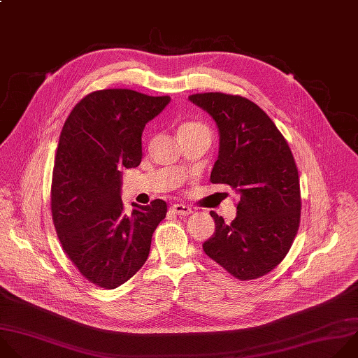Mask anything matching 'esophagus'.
<instances>
[{
  "label": "esophagus",
  "mask_w": 358,
  "mask_h": 358,
  "mask_svg": "<svg viewBox=\"0 0 358 358\" xmlns=\"http://www.w3.org/2000/svg\"><path fill=\"white\" fill-rule=\"evenodd\" d=\"M171 210H172L175 214H178V216H187V214L192 213V208H190L189 206H186V204H179V203L173 204V206L171 207Z\"/></svg>",
  "instance_id": "esophagus-1"
}]
</instances>
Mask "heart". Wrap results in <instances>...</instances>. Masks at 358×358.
Returning <instances> with one entry per match:
<instances>
[{
  "label": "heart",
  "mask_w": 358,
  "mask_h": 358,
  "mask_svg": "<svg viewBox=\"0 0 358 358\" xmlns=\"http://www.w3.org/2000/svg\"><path fill=\"white\" fill-rule=\"evenodd\" d=\"M199 129H207L203 124L200 122H194V121H186L182 122L178 128V134H185V132H193V131H199Z\"/></svg>",
  "instance_id": "b5f03b06"
}]
</instances>
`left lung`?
I'll list each match as a JSON object with an SVG mask.
<instances>
[{"label":"left lung","instance_id":"8db88e82","mask_svg":"<svg viewBox=\"0 0 358 358\" xmlns=\"http://www.w3.org/2000/svg\"><path fill=\"white\" fill-rule=\"evenodd\" d=\"M189 100L219 129L211 183L237 192L231 223L211 211L216 231L204 252L233 276L248 280L272 271L288 254L301 222V189L294 155L273 121L251 100L201 93Z\"/></svg>","mask_w":358,"mask_h":358}]
</instances>
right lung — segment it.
Listing matches in <instances>:
<instances>
[{"instance_id": "right-lung-1", "label": "right lung", "mask_w": 358, "mask_h": 358, "mask_svg": "<svg viewBox=\"0 0 358 358\" xmlns=\"http://www.w3.org/2000/svg\"><path fill=\"white\" fill-rule=\"evenodd\" d=\"M171 101L128 89L86 96L60 132L50 189L53 224L69 259L100 288L114 289L145 264L161 199L124 211L122 169L142 159V131Z\"/></svg>"}]
</instances>
